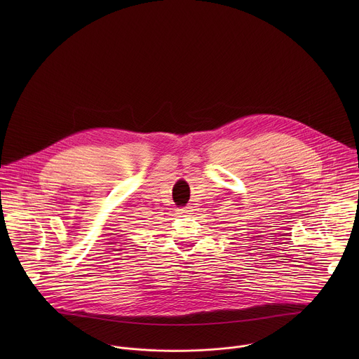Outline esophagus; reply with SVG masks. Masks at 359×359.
<instances>
[{"mask_svg": "<svg viewBox=\"0 0 359 359\" xmlns=\"http://www.w3.org/2000/svg\"><path fill=\"white\" fill-rule=\"evenodd\" d=\"M191 210H189V207H182V208H178L177 210V214L180 215V217H182V215H185V214H188Z\"/></svg>", "mask_w": 359, "mask_h": 359, "instance_id": "esophagus-1", "label": "esophagus"}]
</instances>
